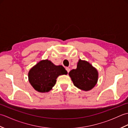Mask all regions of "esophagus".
Returning a JSON list of instances; mask_svg holds the SVG:
<instances>
[{"instance_id": "obj_1", "label": "esophagus", "mask_w": 128, "mask_h": 128, "mask_svg": "<svg viewBox=\"0 0 128 128\" xmlns=\"http://www.w3.org/2000/svg\"><path fill=\"white\" fill-rule=\"evenodd\" d=\"M66 70L67 71V72L69 73V72L70 71V69L69 68H66Z\"/></svg>"}]
</instances>
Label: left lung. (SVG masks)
<instances>
[{
  "label": "left lung",
  "mask_w": 128,
  "mask_h": 128,
  "mask_svg": "<svg viewBox=\"0 0 128 128\" xmlns=\"http://www.w3.org/2000/svg\"><path fill=\"white\" fill-rule=\"evenodd\" d=\"M74 86L81 90H91L96 85L98 73L96 68L85 60L80 59L77 68L72 69L69 73Z\"/></svg>",
  "instance_id": "obj_1"
}]
</instances>
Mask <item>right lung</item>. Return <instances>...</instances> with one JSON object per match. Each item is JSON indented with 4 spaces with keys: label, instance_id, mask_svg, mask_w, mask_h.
<instances>
[{
    "label": "right lung",
    "instance_id": "add662e5",
    "mask_svg": "<svg viewBox=\"0 0 128 128\" xmlns=\"http://www.w3.org/2000/svg\"><path fill=\"white\" fill-rule=\"evenodd\" d=\"M68 72L62 66H56L48 59L39 62L30 70L28 80L35 90L48 92L52 89L59 75H66Z\"/></svg>",
    "mask_w": 128,
    "mask_h": 128
}]
</instances>
